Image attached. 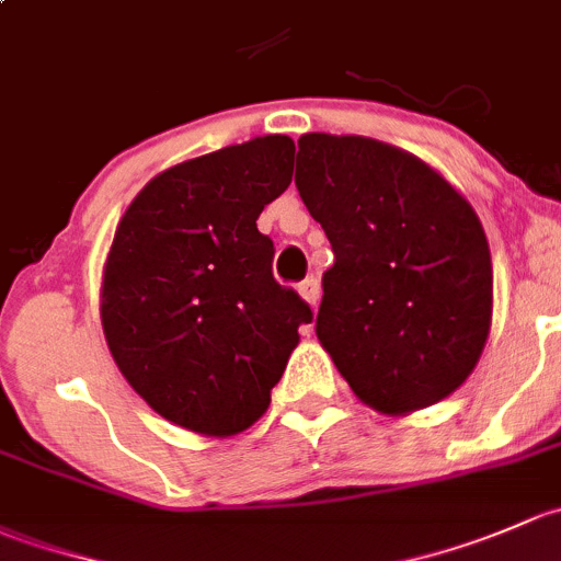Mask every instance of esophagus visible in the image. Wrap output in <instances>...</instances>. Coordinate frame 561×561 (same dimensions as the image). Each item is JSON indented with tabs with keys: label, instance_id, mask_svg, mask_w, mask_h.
Returning a JSON list of instances; mask_svg holds the SVG:
<instances>
[{
	"label": "esophagus",
	"instance_id": "esophagus-1",
	"mask_svg": "<svg viewBox=\"0 0 561 561\" xmlns=\"http://www.w3.org/2000/svg\"><path fill=\"white\" fill-rule=\"evenodd\" d=\"M297 291H299V297H302L305 302L310 305V308H316V305H319L321 288H319V280H316V278H305V280L297 286Z\"/></svg>",
	"mask_w": 561,
	"mask_h": 561
}]
</instances>
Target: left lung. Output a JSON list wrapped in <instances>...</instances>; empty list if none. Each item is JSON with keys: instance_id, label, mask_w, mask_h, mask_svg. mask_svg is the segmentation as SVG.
Instances as JSON below:
<instances>
[{"instance_id": "1", "label": "left lung", "mask_w": 561, "mask_h": 561, "mask_svg": "<svg viewBox=\"0 0 561 561\" xmlns=\"http://www.w3.org/2000/svg\"><path fill=\"white\" fill-rule=\"evenodd\" d=\"M299 196L334 264L316 334L380 413L435 405L467 380L492 323V253L470 202L369 137L302 135Z\"/></svg>"}]
</instances>
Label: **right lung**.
Instances as JSON below:
<instances>
[{
	"label": "right lung",
	"instance_id": "add662e5",
	"mask_svg": "<svg viewBox=\"0 0 561 561\" xmlns=\"http://www.w3.org/2000/svg\"><path fill=\"white\" fill-rule=\"evenodd\" d=\"M294 140L267 135L156 175L121 218L102 278V327L124 378L199 435L248 430L270 405L313 310L273 278L256 229L286 192Z\"/></svg>",
	"mask_w": 561,
	"mask_h": 561
}]
</instances>
